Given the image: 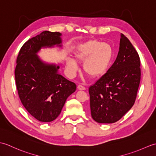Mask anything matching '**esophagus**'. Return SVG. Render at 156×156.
Returning a JSON list of instances; mask_svg holds the SVG:
<instances>
[{
	"label": "esophagus",
	"instance_id": "1",
	"mask_svg": "<svg viewBox=\"0 0 156 156\" xmlns=\"http://www.w3.org/2000/svg\"><path fill=\"white\" fill-rule=\"evenodd\" d=\"M78 90H86V88L82 84H79L78 86Z\"/></svg>",
	"mask_w": 156,
	"mask_h": 156
}]
</instances>
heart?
Instances as JSON below:
<instances>
[{
    "label": "heart",
    "mask_w": 156,
    "mask_h": 156,
    "mask_svg": "<svg viewBox=\"0 0 156 156\" xmlns=\"http://www.w3.org/2000/svg\"><path fill=\"white\" fill-rule=\"evenodd\" d=\"M113 57V49L107 43L91 40L80 45L75 53L78 61L84 62V71L92 77L101 76L107 70ZM69 74L74 75L78 69L77 63L72 58L66 59Z\"/></svg>",
    "instance_id": "heart-1"
}]
</instances>
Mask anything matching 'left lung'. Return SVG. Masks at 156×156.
Listing matches in <instances>:
<instances>
[{"label":"left lung","mask_w":156,"mask_h":156,"mask_svg":"<svg viewBox=\"0 0 156 156\" xmlns=\"http://www.w3.org/2000/svg\"><path fill=\"white\" fill-rule=\"evenodd\" d=\"M140 79V56L121 34L113 64L89 87L92 119L99 123H113L121 119L135 103Z\"/></svg>","instance_id":"left-lung-1"}]
</instances>
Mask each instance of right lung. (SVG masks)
<instances>
[{
    "label": "right lung",
    "instance_id": "add662e5",
    "mask_svg": "<svg viewBox=\"0 0 156 156\" xmlns=\"http://www.w3.org/2000/svg\"><path fill=\"white\" fill-rule=\"evenodd\" d=\"M59 32L45 31L26 41L20 49L15 70L16 87L23 105L41 122H51L60 114L76 85L58 73L59 66L46 64L37 53L43 47L62 43Z\"/></svg>",
    "mask_w": 156,
    "mask_h": 156
}]
</instances>
